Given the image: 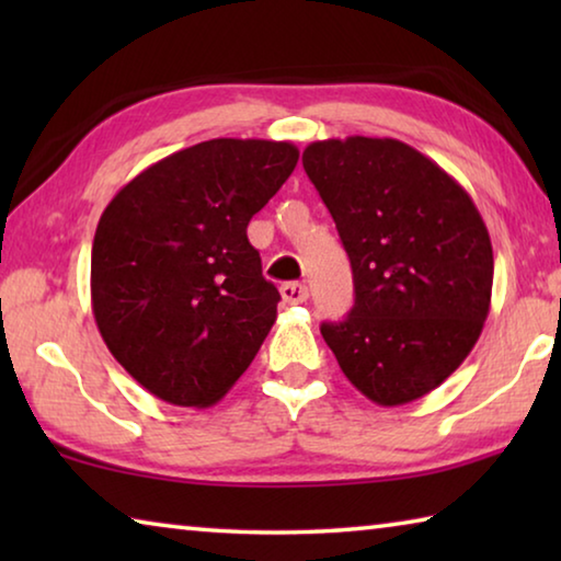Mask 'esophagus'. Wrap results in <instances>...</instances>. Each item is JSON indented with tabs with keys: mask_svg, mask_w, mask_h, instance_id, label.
I'll use <instances>...</instances> for the list:
<instances>
[{
	"mask_svg": "<svg viewBox=\"0 0 561 561\" xmlns=\"http://www.w3.org/2000/svg\"><path fill=\"white\" fill-rule=\"evenodd\" d=\"M282 299L287 301V304H304L309 299V289L304 287V284H299V282H287V284H282Z\"/></svg>",
	"mask_w": 561,
	"mask_h": 561,
	"instance_id": "1",
	"label": "esophagus"
}]
</instances>
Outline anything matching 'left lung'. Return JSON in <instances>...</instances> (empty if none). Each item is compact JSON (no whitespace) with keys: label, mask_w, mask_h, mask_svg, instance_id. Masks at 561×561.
<instances>
[{"label":"left lung","mask_w":561,"mask_h":561,"mask_svg":"<svg viewBox=\"0 0 561 561\" xmlns=\"http://www.w3.org/2000/svg\"><path fill=\"white\" fill-rule=\"evenodd\" d=\"M301 163L354 272V307L321 336L368 401L431 393L468 358L490 311L495 262L472 197L396 138L317 140Z\"/></svg>","instance_id":"1"}]
</instances>
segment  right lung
Segmentation results:
<instances>
[{"mask_svg":"<svg viewBox=\"0 0 561 561\" xmlns=\"http://www.w3.org/2000/svg\"><path fill=\"white\" fill-rule=\"evenodd\" d=\"M299 160L287 140L215 138L146 168L103 210L93 319L113 358L160 401L207 408L277 319L247 225Z\"/></svg>","mask_w":561,"mask_h":561,"instance_id":"1","label":"right lung"}]
</instances>
